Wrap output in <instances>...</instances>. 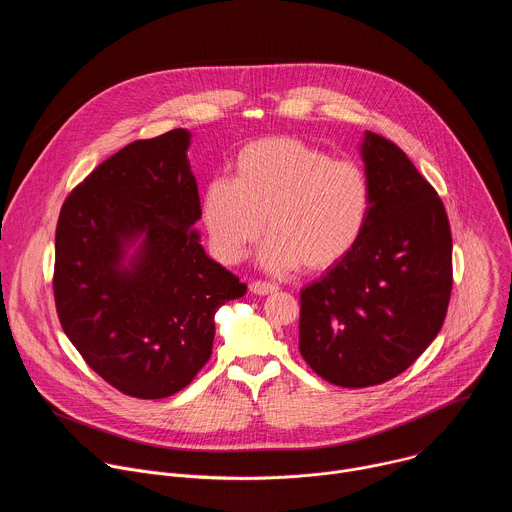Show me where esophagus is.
Masks as SVG:
<instances>
[{
  "label": "esophagus",
  "instance_id": "esophagus-1",
  "mask_svg": "<svg viewBox=\"0 0 512 512\" xmlns=\"http://www.w3.org/2000/svg\"><path fill=\"white\" fill-rule=\"evenodd\" d=\"M249 287H251L253 294H257V296H269V294H273V291L279 289V287H277L275 283H271V281H253Z\"/></svg>",
  "mask_w": 512,
  "mask_h": 512
}]
</instances>
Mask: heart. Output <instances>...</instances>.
Instances as JSON below:
<instances>
[{
	"mask_svg": "<svg viewBox=\"0 0 512 512\" xmlns=\"http://www.w3.org/2000/svg\"><path fill=\"white\" fill-rule=\"evenodd\" d=\"M371 210L364 170L294 137L247 143L233 176L210 180L200 216L216 257L239 263L267 231L259 261L269 271L338 263L362 235Z\"/></svg>",
	"mask_w": 512,
	"mask_h": 512,
	"instance_id": "1",
	"label": "heart"
}]
</instances>
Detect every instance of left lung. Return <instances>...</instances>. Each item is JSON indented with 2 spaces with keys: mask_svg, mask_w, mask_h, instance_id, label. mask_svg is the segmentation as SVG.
<instances>
[{
  "mask_svg": "<svg viewBox=\"0 0 512 512\" xmlns=\"http://www.w3.org/2000/svg\"><path fill=\"white\" fill-rule=\"evenodd\" d=\"M360 154L371 210L360 239L300 296V352L332 385H381L442 330L452 294V233L442 198L387 137Z\"/></svg>",
  "mask_w": 512,
  "mask_h": 512,
  "instance_id": "obj_1",
  "label": "left lung"
}]
</instances>
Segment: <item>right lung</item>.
I'll return each instance as SVG.
<instances>
[{
  "label": "right lung",
  "mask_w": 512,
  "mask_h": 512,
  "mask_svg": "<svg viewBox=\"0 0 512 512\" xmlns=\"http://www.w3.org/2000/svg\"><path fill=\"white\" fill-rule=\"evenodd\" d=\"M188 145L186 129L131 141L68 194L56 225L62 330L103 381L137 399L190 385L210 358L216 310L247 291L192 231Z\"/></svg>",
  "instance_id": "obj_1"
}]
</instances>
